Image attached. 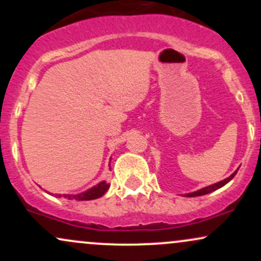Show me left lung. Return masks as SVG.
Here are the masks:
<instances>
[{
    "label": "left lung",
    "instance_id": "obj_1",
    "mask_svg": "<svg viewBox=\"0 0 261 261\" xmlns=\"http://www.w3.org/2000/svg\"><path fill=\"white\" fill-rule=\"evenodd\" d=\"M236 174H237V170H236L234 173H233L232 175H229L228 178H227V179H224V180H222V181H218V182H216V184H212V185H210V187L202 188V189H200V190H197V191H194V193H189V194H185V196H188V197H194V196H201V195H206V194H210V193H212V191H215V190H217V189L222 188L223 185H226L227 182H228L229 180H232V179H233V176H234Z\"/></svg>",
    "mask_w": 261,
    "mask_h": 261
}]
</instances>
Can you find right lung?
Here are the masks:
<instances>
[{"instance_id": "1", "label": "right lung", "mask_w": 261, "mask_h": 261, "mask_svg": "<svg viewBox=\"0 0 261 261\" xmlns=\"http://www.w3.org/2000/svg\"><path fill=\"white\" fill-rule=\"evenodd\" d=\"M110 185L107 181H100L99 184H97L95 187L89 189V190L85 191V193L77 194V195H62L64 197H67L68 200H79V201H85V200H94L98 197L103 196L107 193V190L109 189ZM61 197V195H58Z\"/></svg>"}]
</instances>
